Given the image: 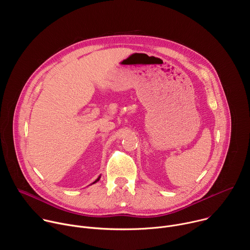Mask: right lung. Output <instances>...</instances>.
Masks as SVG:
<instances>
[{
	"label": "right lung",
	"instance_id": "obj_1",
	"mask_svg": "<svg viewBox=\"0 0 250 250\" xmlns=\"http://www.w3.org/2000/svg\"><path fill=\"white\" fill-rule=\"evenodd\" d=\"M100 178H101V175H100V176H99V177H98V178H97V180H96V181H95V182H93V183H92V184H95V183H96V182H98V181H99V180H100Z\"/></svg>",
	"mask_w": 250,
	"mask_h": 250
}]
</instances>
